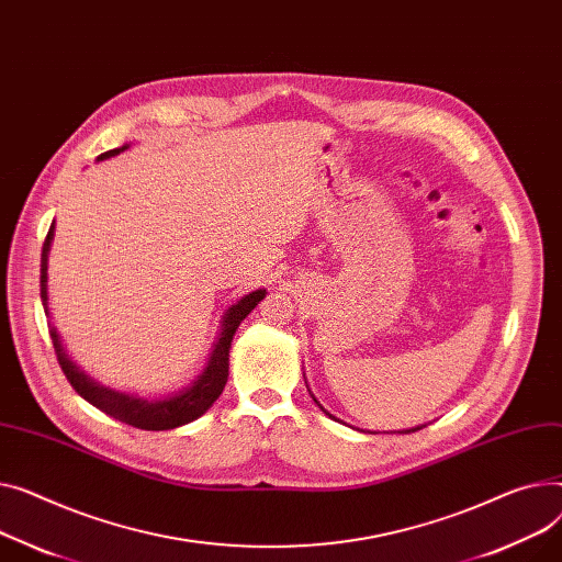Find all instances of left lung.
I'll list each match as a JSON object with an SVG mask.
<instances>
[{
	"instance_id": "1",
	"label": "left lung",
	"mask_w": 562,
	"mask_h": 562,
	"mask_svg": "<svg viewBox=\"0 0 562 562\" xmlns=\"http://www.w3.org/2000/svg\"><path fill=\"white\" fill-rule=\"evenodd\" d=\"M312 397H314V395H312ZM314 402H316V404H318V406H321V402H318V400H316V397H314ZM321 408H323V406H321ZM323 411H325V408H323ZM325 416H329V418H331V420H336V418H334V416H331V414H327V411H325ZM423 427H425V425H418V427H411V429H400V431H397V434H411V431H418V429H423ZM370 434H372V431H370ZM393 434H395V431H393Z\"/></svg>"
}]
</instances>
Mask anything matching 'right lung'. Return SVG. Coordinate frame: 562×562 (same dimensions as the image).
Wrapping results in <instances>:
<instances>
[{
  "mask_svg": "<svg viewBox=\"0 0 562 562\" xmlns=\"http://www.w3.org/2000/svg\"><path fill=\"white\" fill-rule=\"evenodd\" d=\"M131 144H124L120 148H110V151L101 154L97 162L115 158L122 151H126ZM56 235V221L52 223V228L47 233V239L43 244V257H41V297H43V307L45 314L49 316V291H47V271H49V252ZM267 289H255L239 297L237 303H233L226 314L221 318V329L216 341L212 346V352L207 355V363L199 375L178 391L167 393V395H137L128 391H120L105 386L90 378L88 372L71 361L67 350L63 348L60 334L56 327L49 323V334H52V344L58 357V363L65 372L67 382L74 386L83 400H88L92 406L103 411L105 416L122 420L131 427L146 429V431H165V429H176L187 423L199 420L205 411L218 400V395L226 389L228 382V368H231V346L235 339V331L239 329L241 321L259 305V301H265Z\"/></svg>",
  "mask_w": 562,
  "mask_h": 562,
  "instance_id": "1",
  "label": "right lung"
}]
</instances>
